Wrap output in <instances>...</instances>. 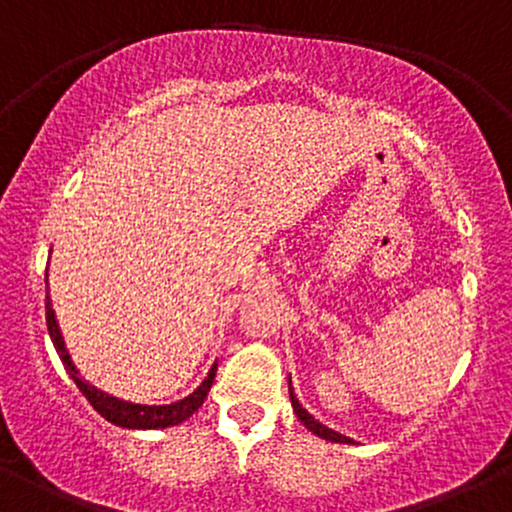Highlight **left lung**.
<instances>
[{
    "label": "left lung",
    "instance_id": "8db88e82",
    "mask_svg": "<svg viewBox=\"0 0 512 512\" xmlns=\"http://www.w3.org/2000/svg\"><path fill=\"white\" fill-rule=\"evenodd\" d=\"M288 393H291V403H293V410H295V415H298V420L303 422L305 427L310 429L312 434L322 436V439H326V441H334V443H353V439H348V436L338 434V432H334V429H329V427H326V424L317 422L315 417H312L310 412H307V410L303 408V405H300V400L295 398V393H293V386H291V381H288Z\"/></svg>",
    "mask_w": 512,
    "mask_h": 512
}]
</instances>
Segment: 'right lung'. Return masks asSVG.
I'll return each mask as SVG.
<instances>
[{
    "label": "right lung",
    "instance_id": "obj_1",
    "mask_svg": "<svg viewBox=\"0 0 512 512\" xmlns=\"http://www.w3.org/2000/svg\"><path fill=\"white\" fill-rule=\"evenodd\" d=\"M45 310H47V331L49 336H52V343L54 348H57L61 362H64L66 372H69L71 379L76 381V386L83 391V396L90 400L92 408L100 412L107 422L116 424V427H126V429H164V427H174V424L186 422L188 417L193 415L202 403H205L207 393L212 389L214 374H217V362H214L212 369H209L207 379L202 381V384L197 386L188 398L178 400V403H171V405H135V403H128V400H119L109 396V393L95 389V386H90L88 381L80 379L78 369L73 367L71 362V355L66 353L64 338H61L57 317H54L52 303H49V295H47Z\"/></svg>",
    "mask_w": 512,
    "mask_h": 512
}]
</instances>
